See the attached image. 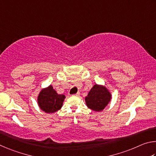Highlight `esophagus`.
I'll list each match as a JSON object with an SVG mask.
<instances>
[{
  "mask_svg": "<svg viewBox=\"0 0 156 156\" xmlns=\"http://www.w3.org/2000/svg\"><path fill=\"white\" fill-rule=\"evenodd\" d=\"M80 95V92H77V93H76L75 94H73V96H76V97H79Z\"/></svg>",
  "mask_w": 156,
  "mask_h": 156,
  "instance_id": "1",
  "label": "esophagus"
}]
</instances>
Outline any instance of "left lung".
<instances>
[{
  "instance_id": "obj_1",
  "label": "left lung",
  "mask_w": 156,
  "mask_h": 156,
  "mask_svg": "<svg viewBox=\"0 0 156 156\" xmlns=\"http://www.w3.org/2000/svg\"><path fill=\"white\" fill-rule=\"evenodd\" d=\"M112 100V94L105 86L94 84L85 97L87 107L94 112H101Z\"/></svg>"
}]
</instances>
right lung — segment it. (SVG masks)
I'll use <instances>...</instances> for the list:
<instances>
[{
  "mask_svg": "<svg viewBox=\"0 0 156 156\" xmlns=\"http://www.w3.org/2000/svg\"><path fill=\"white\" fill-rule=\"evenodd\" d=\"M65 95L59 94L52 85L41 90L37 96V104L43 112L53 114L59 110L63 105Z\"/></svg>",
  "mask_w": 156,
  "mask_h": 156,
  "instance_id": "right-lung-1",
  "label": "right lung"
}]
</instances>
